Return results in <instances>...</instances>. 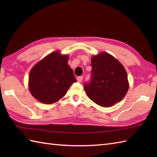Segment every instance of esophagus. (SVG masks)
Here are the masks:
<instances>
[{
    "label": "esophagus",
    "mask_w": 157,
    "mask_h": 157,
    "mask_svg": "<svg viewBox=\"0 0 157 157\" xmlns=\"http://www.w3.org/2000/svg\"><path fill=\"white\" fill-rule=\"evenodd\" d=\"M82 79H83L82 76H79V77H78V78H77V80H78V82H81L82 81Z\"/></svg>",
    "instance_id": "esophagus-1"
}]
</instances>
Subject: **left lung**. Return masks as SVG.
Segmentation results:
<instances>
[{"label":"left lung","instance_id":"1","mask_svg":"<svg viewBox=\"0 0 157 157\" xmlns=\"http://www.w3.org/2000/svg\"><path fill=\"white\" fill-rule=\"evenodd\" d=\"M91 66V79L84 85L89 98L104 107L121 101L129 89L128 75L121 63L102 52L92 56Z\"/></svg>","mask_w":157,"mask_h":157}]
</instances>
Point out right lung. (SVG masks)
<instances>
[{
  "instance_id": "right-lung-1",
  "label": "right lung",
  "mask_w": 157,
  "mask_h": 157,
  "mask_svg": "<svg viewBox=\"0 0 157 157\" xmlns=\"http://www.w3.org/2000/svg\"><path fill=\"white\" fill-rule=\"evenodd\" d=\"M68 59V55L55 51L33 67L29 75V90L36 100L46 105L55 103L77 82Z\"/></svg>"
}]
</instances>
